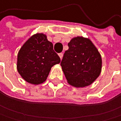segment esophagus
<instances>
[{
  "label": "esophagus",
  "mask_w": 121,
  "mask_h": 121,
  "mask_svg": "<svg viewBox=\"0 0 121 121\" xmlns=\"http://www.w3.org/2000/svg\"><path fill=\"white\" fill-rule=\"evenodd\" d=\"M59 56L60 59H62V56H63V54H62V53H59Z\"/></svg>",
  "instance_id": "1"
}]
</instances>
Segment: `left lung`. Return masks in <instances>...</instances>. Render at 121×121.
<instances>
[{
	"mask_svg": "<svg viewBox=\"0 0 121 121\" xmlns=\"http://www.w3.org/2000/svg\"><path fill=\"white\" fill-rule=\"evenodd\" d=\"M61 66L69 84L77 88L91 85L102 70V57L89 38L78 36L68 43Z\"/></svg>",
	"mask_w": 121,
	"mask_h": 121,
	"instance_id": "left-lung-1",
	"label": "left lung"
}]
</instances>
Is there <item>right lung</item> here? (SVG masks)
<instances>
[{"mask_svg": "<svg viewBox=\"0 0 121 121\" xmlns=\"http://www.w3.org/2000/svg\"><path fill=\"white\" fill-rule=\"evenodd\" d=\"M60 58L53 49V44L46 35L37 33L23 44L17 55V70L29 83L38 85L46 81L54 65Z\"/></svg>", "mask_w": 121, "mask_h": 121, "instance_id": "obj_1", "label": "right lung"}]
</instances>
